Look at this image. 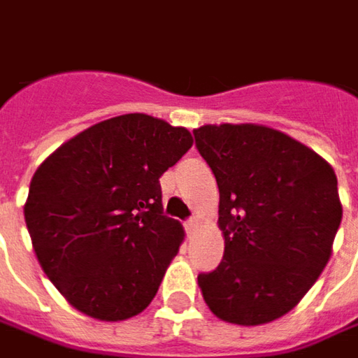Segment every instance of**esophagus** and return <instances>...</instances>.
I'll list each match as a JSON object with an SVG mask.
<instances>
[{
	"instance_id": "34e87169",
	"label": "esophagus",
	"mask_w": 358,
	"mask_h": 358,
	"mask_svg": "<svg viewBox=\"0 0 358 358\" xmlns=\"http://www.w3.org/2000/svg\"><path fill=\"white\" fill-rule=\"evenodd\" d=\"M196 222H198V220H196L194 216H192V218H188V220L184 222V226H186V230H188V232H192V230H194V228H196Z\"/></svg>"
}]
</instances>
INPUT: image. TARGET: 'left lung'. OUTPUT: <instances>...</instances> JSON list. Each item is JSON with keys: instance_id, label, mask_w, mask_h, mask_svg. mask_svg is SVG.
<instances>
[{"instance_id": "8db88e82", "label": "left lung", "mask_w": 358, "mask_h": 358, "mask_svg": "<svg viewBox=\"0 0 358 358\" xmlns=\"http://www.w3.org/2000/svg\"><path fill=\"white\" fill-rule=\"evenodd\" d=\"M218 192L224 257L200 272L208 308L255 327L301 303L331 258L343 206L331 164L287 134L257 124L194 130Z\"/></svg>"}]
</instances>
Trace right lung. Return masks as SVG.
I'll return each instance as SVG.
<instances>
[{
	"label": "right lung",
	"mask_w": 358,
	"mask_h": 358,
	"mask_svg": "<svg viewBox=\"0 0 358 358\" xmlns=\"http://www.w3.org/2000/svg\"><path fill=\"white\" fill-rule=\"evenodd\" d=\"M192 146L146 114L110 117L62 144L31 178L24 216L39 264L98 320L140 315L184 241L164 216L160 176Z\"/></svg>",
	"instance_id": "right-lung-1"
}]
</instances>
